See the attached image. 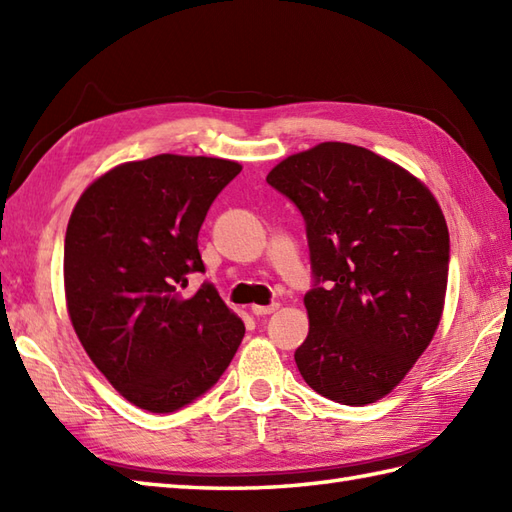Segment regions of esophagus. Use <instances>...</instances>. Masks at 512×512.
Wrapping results in <instances>:
<instances>
[{"label": "esophagus", "mask_w": 512, "mask_h": 512, "mask_svg": "<svg viewBox=\"0 0 512 512\" xmlns=\"http://www.w3.org/2000/svg\"><path fill=\"white\" fill-rule=\"evenodd\" d=\"M279 308V303H270V306H253L250 312L257 314V317H264V314H273Z\"/></svg>", "instance_id": "34e87169"}]
</instances>
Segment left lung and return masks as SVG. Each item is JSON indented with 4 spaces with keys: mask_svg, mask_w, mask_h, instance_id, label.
I'll use <instances>...</instances> for the list:
<instances>
[{
    "mask_svg": "<svg viewBox=\"0 0 512 512\" xmlns=\"http://www.w3.org/2000/svg\"><path fill=\"white\" fill-rule=\"evenodd\" d=\"M306 220L310 332L303 380L341 405L385 398L436 334L449 279V228L424 182L350 143L299 151L266 176Z\"/></svg>",
    "mask_w": 512,
    "mask_h": 512,
    "instance_id": "obj_1",
    "label": "left lung"
}]
</instances>
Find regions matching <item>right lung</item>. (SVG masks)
Returning <instances> with one entry per match:
<instances>
[{"instance_id": "right-lung-1", "label": "right lung", "mask_w": 512, "mask_h": 512, "mask_svg": "<svg viewBox=\"0 0 512 512\" xmlns=\"http://www.w3.org/2000/svg\"><path fill=\"white\" fill-rule=\"evenodd\" d=\"M235 160L160 154L116 165L74 204L63 246L65 306L99 372L132 405L171 413L211 389L244 323L204 273L198 233Z\"/></svg>"}]
</instances>
